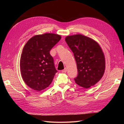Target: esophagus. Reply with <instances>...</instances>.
<instances>
[{
    "mask_svg": "<svg viewBox=\"0 0 124 124\" xmlns=\"http://www.w3.org/2000/svg\"><path fill=\"white\" fill-rule=\"evenodd\" d=\"M67 68H65L64 69L62 70V73H66L67 72Z\"/></svg>",
    "mask_w": 124,
    "mask_h": 124,
    "instance_id": "1",
    "label": "esophagus"
}]
</instances>
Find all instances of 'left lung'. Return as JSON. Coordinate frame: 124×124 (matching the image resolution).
Returning <instances> with one entry per match:
<instances>
[{
  "instance_id": "obj_1",
  "label": "left lung",
  "mask_w": 124,
  "mask_h": 124,
  "mask_svg": "<svg viewBox=\"0 0 124 124\" xmlns=\"http://www.w3.org/2000/svg\"><path fill=\"white\" fill-rule=\"evenodd\" d=\"M65 41L77 62L78 74L75 82L84 88L98 83L106 68L104 55L98 42L81 34L67 36Z\"/></svg>"
}]
</instances>
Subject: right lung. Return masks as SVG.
I'll return each mask as SVG.
<instances>
[{
    "mask_svg": "<svg viewBox=\"0 0 124 124\" xmlns=\"http://www.w3.org/2000/svg\"><path fill=\"white\" fill-rule=\"evenodd\" d=\"M61 38L59 35L46 33L32 37L25 44L20 70L23 81L30 88L39 92L52 83L57 71L50 51Z\"/></svg>",
    "mask_w": 124,
    "mask_h": 124,
    "instance_id": "add662e5",
    "label": "right lung"
}]
</instances>
